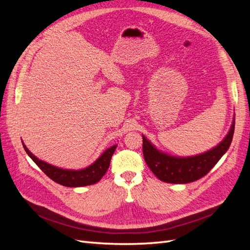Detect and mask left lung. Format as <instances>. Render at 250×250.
<instances>
[{
	"mask_svg": "<svg viewBox=\"0 0 250 250\" xmlns=\"http://www.w3.org/2000/svg\"><path fill=\"white\" fill-rule=\"evenodd\" d=\"M233 131L234 119L228 135L220 144L207 152L188 157H176L164 153L156 149L155 146L143 135L144 158L154 175L164 183H192L207 175L229 150L232 141Z\"/></svg>",
	"mask_w": 250,
	"mask_h": 250,
	"instance_id": "obj_1",
	"label": "left lung"
}]
</instances>
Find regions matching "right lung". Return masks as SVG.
Returning <instances> with one entry per match:
<instances>
[{
    "label": "right lung",
    "mask_w": 250,
    "mask_h": 250,
    "mask_svg": "<svg viewBox=\"0 0 250 250\" xmlns=\"http://www.w3.org/2000/svg\"><path fill=\"white\" fill-rule=\"evenodd\" d=\"M22 147H24L27 154L31 157V160L39 166V168L53 181L64 187L76 188L94 185L104 176V174L106 173L109 167L111 156L113 152H115L117 145H113L112 147L105 150L95 163L81 170H67L57 168L55 166H52L46 162L39 160L35 155L30 152L24 143H22Z\"/></svg>",
    "instance_id": "right-lung-1"
}]
</instances>
